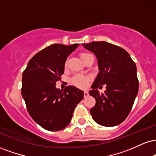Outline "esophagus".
I'll list each match as a JSON object with an SVG mask.
<instances>
[{
	"mask_svg": "<svg viewBox=\"0 0 156 156\" xmlns=\"http://www.w3.org/2000/svg\"><path fill=\"white\" fill-rule=\"evenodd\" d=\"M83 95H84V98H87V97L89 96V93H88V92H87V91H84Z\"/></svg>",
	"mask_w": 156,
	"mask_h": 156,
	"instance_id": "34e87169",
	"label": "esophagus"
}]
</instances>
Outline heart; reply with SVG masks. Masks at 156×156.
Returning a JSON list of instances; mask_svg holds the SVG:
<instances>
[{"mask_svg": "<svg viewBox=\"0 0 156 156\" xmlns=\"http://www.w3.org/2000/svg\"><path fill=\"white\" fill-rule=\"evenodd\" d=\"M88 55H89V53H81L80 55V58L83 60L84 57H86ZM65 65L67 66V63L65 64ZM91 78H92L89 76H86V75L82 74H76L71 79V83L74 86H76V87H78V88H86L88 86L89 81L91 80Z\"/></svg>", "mask_w": 156, "mask_h": 156, "instance_id": "1", "label": "heart"}]
</instances>
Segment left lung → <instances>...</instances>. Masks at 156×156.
I'll return each mask as SVG.
<instances>
[{
	"mask_svg": "<svg viewBox=\"0 0 156 156\" xmlns=\"http://www.w3.org/2000/svg\"><path fill=\"white\" fill-rule=\"evenodd\" d=\"M98 58L99 73L89 92L96 101L90 114L98 124L112 127L122 122L129 114L139 90L136 66L129 53L106 42L83 44ZM107 84L105 93L97 88Z\"/></svg>",
	"mask_w": 156,
	"mask_h": 156,
	"instance_id": "left-lung-1",
	"label": "left lung"
}]
</instances>
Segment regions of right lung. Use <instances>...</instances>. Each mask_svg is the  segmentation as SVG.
<instances>
[{
    "mask_svg": "<svg viewBox=\"0 0 156 156\" xmlns=\"http://www.w3.org/2000/svg\"><path fill=\"white\" fill-rule=\"evenodd\" d=\"M78 44H53L37 53L23 73L21 94L32 119L44 129L57 131L70 122L83 92L73 86L63 90L55 84L64 74V64Z\"/></svg>",
    "mask_w": 156,
    "mask_h": 156,
    "instance_id": "right-lung-1",
    "label": "right lung"
}]
</instances>
